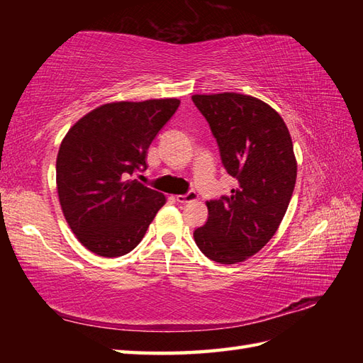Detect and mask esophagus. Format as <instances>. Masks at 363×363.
I'll return each mask as SVG.
<instances>
[{
  "label": "esophagus",
  "mask_w": 363,
  "mask_h": 363,
  "mask_svg": "<svg viewBox=\"0 0 363 363\" xmlns=\"http://www.w3.org/2000/svg\"><path fill=\"white\" fill-rule=\"evenodd\" d=\"M196 199H198V195L195 194L194 190L187 191L186 195H177L176 196V201L177 203H190V201H196Z\"/></svg>",
  "instance_id": "esophagus-1"
}]
</instances>
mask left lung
<instances>
[{
  "label": "left lung",
  "instance_id": "8db88e82",
  "mask_svg": "<svg viewBox=\"0 0 363 363\" xmlns=\"http://www.w3.org/2000/svg\"><path fill=\"white\" fill-rule=\"evenodd\" d=\"M218 143L221 164L238 181L230 196L207 201L194 237L206 257L237 264L260 251L279 228L296 182V159L281 115L240 94L194 95Z\"/></svg>",
  "mask_w": 363,
  "mask_h": 363
}]
</instances>
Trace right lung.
<instances>
[{"mask_svg":"<svg viewBox=\"0 0 363 363\" xmlns=\"http://www.w3.org/2000/svg\"><path fill=\"white\" fill-rule=\"evenodd\" d=\"M179 99L109 103L82 117L60 143L56 182L64 217L78 240L103 257L142 242L165 196L129 177L146 169V152Z\"/></svg>","mask_w":363,"mask_h":363,"instance_id":"right-lung-1","label":"right lung"}]
</instances>
